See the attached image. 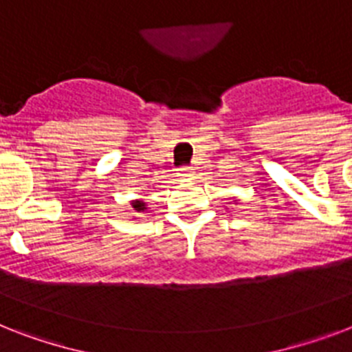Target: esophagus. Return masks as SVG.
Here are the masks:
<instances>
[{
	"label": "esophagus",
	"mask_w": 352,
	"mask_h": 352,
	"mask_svg": "<svg viewBox=\"0 0 352 352\" xmlns=\"http://www.w3.org/2000/svg\"><path fill=\"white\" fill-rule=\"evenodd\" d=\"M181 171H182L181 175H184V177H190V175H192V168H190V166H182Z\"/></svg>",
	"instance_id": "esophagus-1"
}]
</instances>
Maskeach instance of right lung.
Instances as JSON below:
<instances>
[{
	"instance_id": "1",
	"label": "right lung",
	"mask_w": 352,
	"mask_h": 352,
	"mask_svg": "<svg viewBox=\"0 0 352 352\" xmlns=\"http://www.w3.org/2000/svg\"><path fill=\"white\" fill-rule=\"evenodd\" d=\"M133 208L137 210V212H142V210H144V203H135V204H133Z\"/></svg>"
}]
</instances>
